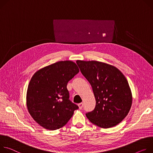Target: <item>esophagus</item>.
Returning <instances> with one entry per match:
<instances>
[{"label":"esophagus","mask_w":153,"mask_h":153,"mask_svg":"<svg viewBox=\"0 0 153 153\" xmlns=\"http://www.w3.org/2000/svg\"><path fill=\"white\" fill-rule=\"evenodd\" d=\"M78 106H79V109H81L82 108V107H83V104L82 103H81L78 104Z\"/></svg>","instance_id":"34e87169"}]
</instances>
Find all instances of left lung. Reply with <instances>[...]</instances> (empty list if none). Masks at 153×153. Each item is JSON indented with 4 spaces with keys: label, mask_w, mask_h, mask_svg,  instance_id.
Returning <instances> with one entry per match:
<instances>
[{
    "label": "left lung",
    "mask_w": 153,
    "mask_h": 153,
    "mask_svg": "<svg viewBox=\"0 0 153 153\" xmlns=\"http://www.w3.org/2000/svg\"><path fill=\"white\" fill-rule=\"evenodd\" d=\"M76 64L91 84L96 100L94 109L86 114L89 121L102 128L120 123L129 112L132 99L124 75L115 67L97 61L77 60Z\"/></svg>",
    "instance_id": "obj_1"
}]
</instances>
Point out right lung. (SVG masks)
<instances>
[{
    "label": "right lung",
    "instance_id": "add662e5",
    "mask_svg": "<svg viewBox=\"0 0 153 153\" xmlns=\"http://www.w3.org/2000/svg\"><path fill=\"white\" fill-rule=\"evenodd\" d=\"M79 72L71 61H59L38 71L27 93L29 113L42 127L56 130L65 125L78 106L69 100L67 83Z\"/></svg>",
    "mask_w": 153,
    "mask_h": 153
}]
</instances>
